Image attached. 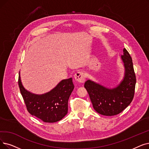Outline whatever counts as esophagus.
Instances as JSON below:
<instances>
[{"label":"esophagus","instance_id":"obj_1","mask_svg":"<svg viewBox=\"0 0 149 149\" xmlns=\"http://www.w3.org/2000/svg\"><path fill=\"white\" fill-rule=\"evenodd\" d=\"M74 78L75 80L79 83H83L85 80V74L82 71L77 72L74 75Z\"/></svg>","mask_w":149,"mask_h":149}]
</instances>
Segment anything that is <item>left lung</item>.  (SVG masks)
<instances>
[{
  "mask_svg": "<svg viewBox=\"0 0 149 149\" xmlns=\"http://www.w3.org/2000/svg\"><path fill=\"white\" fill-rule=\"evenodd\" d=\"M121 58L124 63L125 73L124 80L115 88L108 89L91 80L85 83L95 110L104 116L120 113L130 104L134 94L136 82L132 58L125 48Z\"/></svg>",
  "mask_w": 149,
  "mask_h": 149,
  "instance_id": "left-lung-1",
  "label": "left lung"
}]
</instances>
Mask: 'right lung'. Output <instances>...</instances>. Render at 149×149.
Wrapping results in <instances>:
<instances>
[{"label":"right lung","instance_id":"add662e5","mask_svg":"<svg viewBox=\"0 0 149 149\" xmlns=\"http://www.w3.org/2000/svg\"><path fill=\"white\" fill-rule=\"evenodd\" d=\"M18 85L27 111L42 121L54 123L68 113V100L74 88L72 78L63 80L50 92L42 95L31 94L23 87L20 75Z\"/></svg>","mask_w":149,"mask_h":149}]
</instances>
